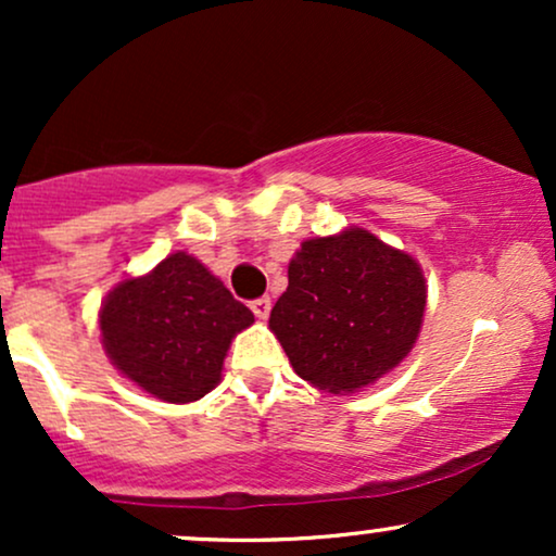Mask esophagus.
Listing matches in <instances>:
<instances>
[{"mask_svg":"<svg viewBox=\"0 0 556 556\" xmlns=\"http://www.w3.org/2000/svg\"><path fill=\"white\" fill-rule=\"evenodd\" d=\"M251 311L256 314V318H266V316H269V311H271V300L269 298H256L251 303Z\"/></svg>","mask_w":556,"mask_h":556,"instance_id":"esophagus-1","label":"esophagus"}]
</instances>
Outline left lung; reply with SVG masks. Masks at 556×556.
Instances as JSON below:
<instances>
[{"mask_svg": "<svg viewBox=\"0 0 556 556\" xmlns=\"http://www.w3.org/2000/svg\"><path fill=\"white\" fill-rule=\"evenodd\" d=\"M287 279L269 327L308 384L355 392L392 371L416 344L424 271L366 229L305 240Z\"/></svg>", "mask_w": 556, "mask_h": 556, "instance_id": "obj_1", "label": "left lung"}]
</instances>
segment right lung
<instances>
[{
    "mask_svg": "<svg viewBox=\"0 0 556 556\" xmlns=\"http://www.w3.org/2000/svg\"><path fill=\"white\" fill-rule=\"evenodd\" d=\"M251 324V308L188 253H172L146 277L119 282L99 314L114 366L164 402L212 392L229 342Z\"/></svg>",
    "mask_w": 556,
    "mask_h": 556,
    "instance_id": "obj_1",
    "label": "right lung"
}]
</instances>
